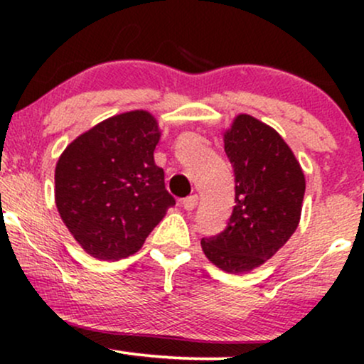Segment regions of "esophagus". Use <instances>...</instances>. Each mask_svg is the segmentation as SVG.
I'll use <instances>...</instances> for the list:
<instances>
[{"mask_svg":"<svg viewBox=\"0 0 364 364\" xmlns=\"http://www.w3.org/2000/svg\"><path fill=\"white\" fill-rule=\"evenodd\" d=\"M181 205L185 207V210H193V208L198 205V196L196 195L186 196V198L181 200Z\"/></svg>","mask_w":364,"mask_h":364,"instance_id":"34e87169","label":"esophagus"}]
</instances>
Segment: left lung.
Returning a JSON list of instances; mask_svg holds the SVG:
<instances>
[{
	"label": "left lung",
	"mask_w": 364,
	"mask_h": 364,
	"mask_svg": "<svg viewBox=\"0 0 364 364\" xmlns=\"http://www.w3.org/2000/svg\"><path fill=\"white\" fill-rule=\"evenodd\" d=\"M235 169V208L228 228L203 237L205 257L229 274H245L272 258L301 219L306 181L289 145L269 124L237 114L224 132Z\"/></svg>",
	"instance_id": "left-lung-1"
}]
</instances>
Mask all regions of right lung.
Segmentation results:
<instances>
[{
  "instance_id": "add662e5",
  "label": "right lung",
  "mask_w": 364,
  "mask_h": 364,
  "mask_svg": "<svg viewBox=\"0 0 364 364\" xmlns=\"http://www.w3.org/2000/svg\"><path fill=\"white\" fill-rule=\"evenodd\" d=\"M157 119L136 109L111 116L78 135L56 162L54 200L68 231L90 257L136 253L174 198L154 161Z\"/></svg>"
}]
</instances>
